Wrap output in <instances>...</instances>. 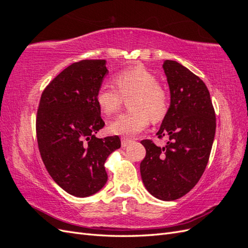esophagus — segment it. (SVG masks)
<instances>
[{
    "instance_id": "esophagus-1",
    "label": "esophagus",
    "mask_w": 248,
    "mask_h": 248,
    "mask_svg": "<svg viewBox=\"0 0 248 248\" xmlns=\"http://www.w3.org/2000/svg\"><path fill=\"white\" fill-rule=\"evenodd\" d=\"M132 142V140H130V139H127V138H122L121 139V145H122V147H127L128 145H130Z\"/></svg>"
}]
</instances>
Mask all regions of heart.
<instances>
[{"instance_id": "heart-1", "label": "heart", "mask_w": 248, "mask_h": 248, "mask_svg": "<svg viewBox=\"0 0 248 248\" xmlns=\"http://www.w3.org/2000/svg\"><path fill=\"white\" fill-rule=\"evenodd\" d=\"M115 85L103 82L97 90L96 101L106 115L118 110L123 96L133 94L128 100V111L122 112L109 124V131L132 137L144 130L150 117L159 121L168 111V95L154 73L144 67H129L115 76Z\"/></svg>"}]
</instances>
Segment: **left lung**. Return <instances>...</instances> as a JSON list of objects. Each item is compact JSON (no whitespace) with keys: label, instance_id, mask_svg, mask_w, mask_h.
Returning a JSON list of instances; mask_svg holds the SVG:
<instances>
[{"label":"left lung","instance_id":"obj_1","mask_svg":"<svg viewBox=\"0 0 248 248\" xmlns=\"http://www.w3.org/2000/svg\"><path fill=\"white\" fill-rule=\"evenodd\" d=\"M162 68L170 92L159 139L166 147L141 140L146 156L140 176L147 190L156 199L174 201L189 192L205 171L216 129V118L205 82L176 61L166 60Z\"/></svg>","mask_w":248,"mask_h":248}]
</instances>
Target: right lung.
I'll use <instances>...</instances> for the list:
<instances>
[{
    "label": "right lung",
    "mask_w": 248,
    "mask_h": 248,
    "mask_svg": "<svg viewBox=\"0 0 248 248\" xmlns=\"http://www.w3.org/2000/svg\"><path fill=\"white\" fill-rule=\"evenodd\" d=\"M106 60H82L65 68L42 92L36 134L42 161L54 181L78 198L108 181L104 162L121 147L118 136L97 139L104 126L96 93L108 72Z\"/></svg>",
    "instance_id": "add662e5"
}]
</instances>
